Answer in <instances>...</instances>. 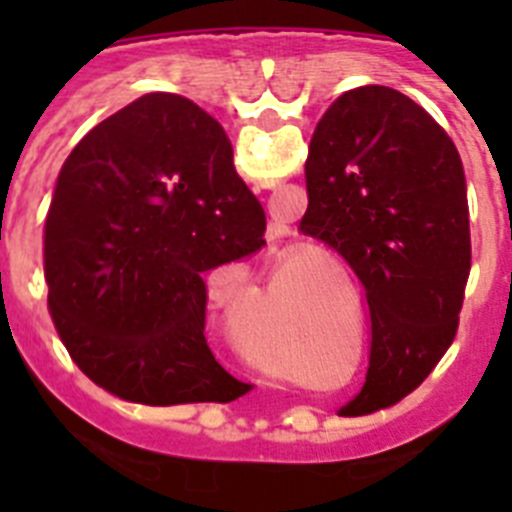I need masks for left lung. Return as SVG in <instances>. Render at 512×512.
<instances>
[{
	"label": "left lung",
	"instance_id": "1",
	"mask_svg": "<svg viewBox=\"0 0 512 512\" xmlns=\"http://www.w3.org/2000/svg\"><path fill=\"white\" fill-rule=\"evenodd\" d=\"M305 182L300 230L351 266L372 318L366 384L343 410L374 413L410 395L456 336L472 269L467 176L420 104L369 84L318 122Z\"/></svg>",
	"mask_w": 512,
	"mask_h": 512
}]
</instances>
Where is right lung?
<instances>
[{"label": "right lung", "mask_w": 512, "mask_h": 512, "mask_svg": "<svg viewBox=\"0 0 512 512\" xmlns=\"http://www.w3.org/2000/svg\"><path fill=\"white\" fill-rule=\"evenodd\" d=\"M266 215L215 117L153 92L69 153L43 230L48 310L97 387L140 405L230 402L251 384L205 338V274L266 246Z\"/></svg>", "instance_id": "1"}]
</instances>
